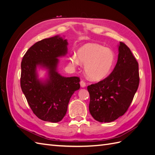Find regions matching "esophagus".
Returning a JSON list of instances; mask_svg holds the SVG:
<instances>
[{
  "instance_id": "34e87169",
  "label": "esophagus",
  "mask_w": 155,
  "mask_h": 155,
  "mask_svg": "<svg viewBox=\"0 0 155 155\" xmlns=\"http://www.w3.org/2000/svg\"><path fill=\"white\" fill-rule=\"evenodd\" d=\"M80 85H81V87H86V83L84 81H83V80H81V81H80Z\"/></svg>"
}]
</instances>
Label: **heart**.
Here are the masks:
<instances>
[{"instance_id":"b5f03b06","label":"heart","mask_w":155,"mask_h":155,"mask_svg":"<svg viewBox=\"0 0 155 155\" xmlns=\"http://www.w3.org/2000/svg\"><path fill=\"white\" fill-rule=\"evenodd\" d=\"M115 61L114 54L110 48L96 43H87L78 50V58L72 55L70 63L76 67L81 63L85 64V72L92 81H100L110 72Z\"/></svg>"}]
</instances>
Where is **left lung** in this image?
<instances>
[{
	"label": "left lung",
	"mask_w": 155,
	"mask_h": 155,
	"mask_svg": "<svg viewBox=\"0 0 155 155\" xmlns=\"http://www.w3.org/2000/svg\"><path fill=\"white\" fill-rule=\"evenodd\" d=\"M120 43L118 61L112 72L103 80L87 87L89 111L100 122H110L123 116L139 86L137 61L128 46Z\"/></svg>",
	"instance_id": "left-lung-1"
}]
</instances>
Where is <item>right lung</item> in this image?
Masks as SVG:
<instances>
[{"label": "right lung", "instance_id": "1", "mask_svg": "<svg viewBox=\"0 0 155 155\" xmlns=\"http://www.w3.org/2000/svg\"><path fill=\"white\" fill-rule=\"evenodd\" d=\"M67 41L58 35L37 42L27 50L21 62V87L34 114L39 119L56 123L66 114L70 97L80 88L78 77L66 78L57 72L60 56L67 53ZM38 65L49 70V79H37Z\"/></svg>", "mask_w": 155, "mask_h": 155}]
</instances>
